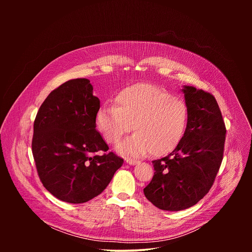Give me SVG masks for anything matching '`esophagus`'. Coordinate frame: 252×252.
I'll use <instances>...</instances> for the list:
<instances>
[{"instance_id":"esophagus-1","label":"esophagus","mask_w":252,"mask_h":252,"mask_svg":"<svg viewBox=\"0 0 252 252\" xmlns=\"http://www.w3.org/2000/svg\"><path fill=\"white\" fill-rule=\"evenodd\" d=\"M126 162L130 164V165H134V164L138 163V160H135V159H132V158H126Z\"/></svg>"}]
</instances>
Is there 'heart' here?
Wrapping results in <instances>:
<instances>
[{
	"mask_svg": "<svg viewBox=\"0 0 252 252\" xmlns=\"http://www.w3.org/2000/svg\"><path fill=\"white\" fill-rule=\"evenodd\" d=\"M188 120L189 110L183 99L159 87L135 84L117 94L116 104H102L95 123L110 145L117 143L131 128L135 131L117 146L120 154L140 157L151 153L161 157L182 141Z\"/></svg>",
	"mask_w": 252,
	"mask_h": 252,
	"instance_id": "1",
	"label": "heart"
}]
</instances>
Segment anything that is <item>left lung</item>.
<instances>
[{"label": "left lung", "mask_w": 252, "mask_h": 252, "mask_svg": "<svg viewBox=\"0 0 252 252\" xmlns=\"http://www.w3.org/2000/svg\"><path fill=\"white\" fill-rule=\"evenodd\" d=\"M189 120L179 145L153 161L155 174L143 189L146 197L163 210L196 204L211 189L224 151L226 128L215 97L203 90L183 89Z\"/></svg>", "instance_id": "8db88e82"}]
</instances>
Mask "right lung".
<instances>
[{
  "mask_svg": "<svg viewBox=\"0 0 252 252\" xmlns=\"http://www.w3.org/2000/svg\"><path fill=\"white\" fill-rule=\"evenodd\" d=\"M99 99L88 79L69 80L54 90L33 123L32 152L43 186L57 198L83 203L109 186L124 159L96 130ZM101 150L104 155H96Z\"/></svg>",
  "mask_w": 252,
  "mask_h": 252,
  "instance_id": "obj_1",
  "label": "right lung"
}]
</instances>
